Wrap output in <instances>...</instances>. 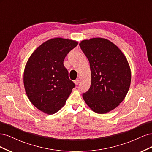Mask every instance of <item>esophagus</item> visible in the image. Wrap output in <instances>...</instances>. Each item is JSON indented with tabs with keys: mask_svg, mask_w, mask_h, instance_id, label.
I'll return each mask as SVG.
<instances>
[{
	"mask_svg": "<svg viewBox=\"0 0 152 152\" xmlns=\"http://www.w3.org/2000/svg\"><path fill=\"white\" fill-rule=\"evenodd\" d=\"M74 83H75V84L76 86H77L78 84H79V79H76V80L74 81Z\"/></svg>",
	"mask_w": 152,
	"mask_h": 152,
	"instance_id": "esophagus-1",
	"label": "esophagus"
}]
</instances>
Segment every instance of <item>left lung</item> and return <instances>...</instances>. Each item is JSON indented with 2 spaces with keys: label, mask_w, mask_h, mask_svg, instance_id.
Wrapping results in <instances>:
<instances>
[{
  "label": "left lung",
  "mask_w": 152,
  "mask_h": 152,
  "mask_svg": "<svg viewBox=\"0 0 152 152\" xmlns=\"http://www.w3.org/2000/svg\"><path fill=\"white\" fill-rule=\"evenodd\" d=\"M79 45L91 71V87L82 97L94 112H109L122 102L129 89V65L120 49L107 39L84 40Z\"/></svg>",
  "instance_id": "left-lung-1"
}]
</instances>
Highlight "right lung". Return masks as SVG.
I'll return each mask as SVG.
<instances>
[{"label": "right lung", "mask_w": 152, "mask_h": 152, "mask_svg": "<svg viewBox=\"0 0 152 152\" xmlns=\"http://www.w3.org/2000/svg\"><path fill=\"white\" fill-rule=\"evenodd\" d=\"M77 44L62 38L48 40L35 49L26 64L23 82L26 95L45 113L51 115L60 110L75 87L63 61Z\"/></svg>", "instance_id": "obj_1"}]
</instances>
